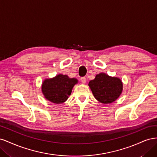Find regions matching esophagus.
Segmentation results:
<instances>
[{
	"label": "esophagus",
	"instance_id": "esophagus-1",
	"mask_svg": "<svg viewBox=\"0 0 157 157\" xmlns=\"http://www.w3.org/2000/svg\"><path fill=\"white\" fill-rule=\"evenodd\" d=\"M80 80H81V82L83 83V84H85L86 82V77H82L81 78H80Z\"/></svg>",
	"mask_w": 157,
	"mask_h": 157
}]
</instances>
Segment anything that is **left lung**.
<instances>
[{"mask_svg":"<svg viewBox=\"0 0 157 157\" xmlns=\"http://www.w3.org/2000/svg\"><path fill=\"white\" fill-rule=\"evenodd\" d=\"M88 86L94 98L103 104L116 101L122 92L123 84L119 78L110 77L105 73L98 74L90 80Z\"/></svg>","mask_w":157,"mask_h":157,"instance_id":"8db88e82","label":"left lung"}]
</instances>
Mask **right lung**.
<instances>
[{"instance_id": "1", "label": "right lung", "mask_w": 157, "mask_h": 157, "mask_svg": "<svg viewBox=\"0 0 157 157\" xmlns=\"http://www.w3.org/2000/svg\"><path fill=\"white\" fill-rule=\"evenodd\" d=\"M77 83V78L59 74L44 80L42 84V92L47 100L56 104L62 103L67 101L73 86Z\"/></svg>"}]
</instances>
